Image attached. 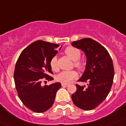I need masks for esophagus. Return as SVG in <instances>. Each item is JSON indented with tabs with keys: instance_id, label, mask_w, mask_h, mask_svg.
Masks as SVG:
<instances>
[{
	"instance_id": "obj_1",
	"label": "esophagus",
	"mask_w": 126,
	"mask_h": 126,
	"mask_svg": "<svg viewBox=\"0 0 126 126\" xmlns=\"http://www.w3.org/2000/svg\"><path fill=\"white\" fill-rule=\"evenodd\" d=\"M68 85V84H65V83H62V86L63 87H67Z\"/></svg>"
}]
</instances>
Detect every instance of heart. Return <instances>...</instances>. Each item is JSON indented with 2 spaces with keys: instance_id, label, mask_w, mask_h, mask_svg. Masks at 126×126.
<instances>
[{
  "instance_id": "1",
  "label": "heart",
  "mask_w": 126,
  "mask_h": 126,
  "mask_svg": "<svg viewBox=\"0 0 126 126\" xmlns=\"http://www.w3.org/2000/svg\"><path fill=\"white\" fill-rule=\"evenodd\" d=\"M65 53L73 61L74 65L76 68L79 70H82L84 68V63L79 60L81 58V52L78 48L71 46L68 47L65 50ZM50 64L53 70L56 71L58 70L56 56H53L51 58ZM76 76L77 73L75 71H63L57 75L56 79L59 82L67 84L70 82L73 79L76 78Z\"/></svg>"
}]
</instances>
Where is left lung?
Listing matches in <instances>:
<instances>
[{
    "mask_svg": "<svg viewBox=\"0 0 126 126\" xmlns=\"http://www.w3.org/2000/svg\"><path fill=\"white\" fill-rule=\"evenodd\" d=\"M72 45L85 53V70L78 81L88 82L86 88L76 84L72 101L79 109L91 110L103 102L110 91L114 78L112 59L107 50L92 39H82Z\"/></svg>",
    "mask_w": 126,
    "mask_h": 126,
    "instance_id": "obj_1",
    "label": "left lung"
}]
</instances>
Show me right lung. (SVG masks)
I'll return each instance as SVG.
<instances>
[{"label": "right lung", "instance_id": "obj_1", "mask_svg": "<svg viewBox=\"0 0 126 126\" xmlns=\"http://www.w3.org/2000/svg\"><path fill=\"white\" fill-rule=\"evenodd\" d=\"M59 46L44 41H35L22 51L16 63L14 79L19 98L34 112H44L51 108L61 87L60 82L41 85L42 79H53L48 75V73L53 74L50 63Z\"/></svg>", "mask_w": 126, "mask_h": 126}]
</instances>
